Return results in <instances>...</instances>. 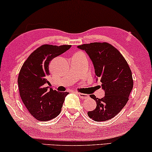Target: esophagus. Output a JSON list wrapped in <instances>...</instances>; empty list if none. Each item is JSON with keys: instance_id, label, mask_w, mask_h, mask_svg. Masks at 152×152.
Instances as JSON below:
<instances>
[{"instance_id": "1", "label": "esophagus", "mask_w": 152, "mask_h": 152, "mask_svg": "<svg viewBox=\"0 0 152 152\" xmlns=\"http://www.w3.org/2000/svg\"><path fill=\"white\" fill-rule=\"evenodd\" d=\"M79 96H80L81 98L82 99H86L87 97H88V95L87 94H84V93H77Z\"/></svg>"}]
</instances>
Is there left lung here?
<instances>
[{
  "instance_id": "left-lung-1",
  "label": "left lung",
  "mask_w": 152,
  "mask_h": 152,
  "mask_svg": "<svg viewBox=\"0 0 152 152\" xmlns=\"http://www.w3.org/2000/svg\"><path fill=\"white\" fill-rule=\"evenodd\" d=\"M77 48L85 50L90 57L97 82V80L100 81L105 93L101 99L91 95L97 106L94 110L88 112V115L96 122L111 119L126 105L133 88L134 82L129 66L121 53L108 43H91Z\"/></svg>"
}]
</instances>
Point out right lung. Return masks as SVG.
I'll list each match as a JSON object with an SVG mask.
<instances>
[{
  "mask_svg": "<svg viewBox=\"0 0 152 152\" xmlns=\"http://www.w3.org/2000/svg\"><path fill=\"white\" fill-rule=\"evenodd\" d=\"M71 45H43L29 56L18 77L20 96L30 113L40 121H48L61 112L68 92H59L45 87L50 84L49 64Z\"/></svg>",
  "mask_w": 152,
  "mask_h": 152,
  "instance_id": "obj_1",
  "label": "right lung"
}]
</instances>
